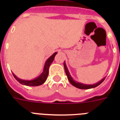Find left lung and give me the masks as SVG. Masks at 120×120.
I'll return each mask as SVG.
<instances>
[{"label":"left lung","instance_id":"1","mask_svg":"<svg viewBox=\"0 0 120 120\" xmlns=\"http://www.w3.org/2000/svg\"><path fill=\"white\" fill-rule=\"evenodd\" d=\"M64 69H65V74H66L68 79V80H69L70 82L71 83V84L72 85L74 86H75V87L77 88L82 89V90H86V89H90V88H95L96 87V86H97L99 85L100 84H101L104 81V80L105 79V78L101 79L100 81L98 82H97V83L94 85H84L83 84V83H78V82H75V80H73V79L71 78L69 72H68V69L66 67V65H65V62H64Z\"/></svg>","mask_w":120,"mask_h":120}]
</instances>
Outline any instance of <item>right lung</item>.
<instances>
[{
	"instance_id": "obj_1",
	"label": "right lung",
	"mask_w": 120,
	"mask_h": 120,
	"mask_svg": "<svg viewBox=\"0 0 120 120\" xmlns=\"http://www.w3.org/2000/svg\"><path fill=\"white\" fill-rule=\"evenodd\" d=\"M57 52H55V53L53 54L47 60L45 64V65H44V71L41 75L39 76L38 77H37L36 79H34V80H22V79H19L15 75L12 73L14 77H15V79H16L19 83H20L21 84L24 85L26 86H39L42 85L43 83H44L45 82V81L46 80L47 76L49 75V67L50 65V64H52V62H53V61L54 60V58H55V55H56Z\"/></svg>"
}]
</instances>
